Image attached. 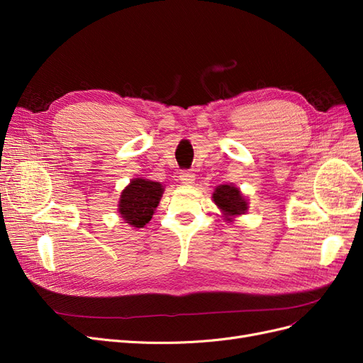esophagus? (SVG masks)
Returning <instances> with one entry per match:
<instances>
[{"label": "esophagus", "mask_w": 363, "mask_h": 363, "mask_svg": "<svg viewBox=\"0 0 363 363\" xmlns=\"http://www.w3.org/2000/svg\"><path fill=\"white\" fill-rule=\"evenodd\" d=\"M179 179L183 184H192L195 182V175L191 171H182Z\"/></svg>", "instance_id": "esophagus-1"}]
</instances>
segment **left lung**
<instances>
[{"instance_id": "obj_1", "label": "left lung", "mask_w": 363, "mask_h": 363, "mask_svg": "<svg viewBox=\"0 0 363 363\" xmlns=\"http://www.w3.org/2000/svg\"><path fill=\"white\" fill-rule=\"evenodd\" d=\"M213 201L219 208H221L225 216L242 215L248 208L242 194H240L235 186L230 184L218 186L216 191L213 192Z\"/></svg>"}]
</instances>
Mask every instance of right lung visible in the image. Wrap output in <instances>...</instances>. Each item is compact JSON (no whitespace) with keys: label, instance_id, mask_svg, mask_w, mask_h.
Returning <instances> with one entry per match:
<instances>
[{"label":"right lung","instance_id":"obj_1","mask_svg":"<svg viewBox=\"0 0 363 363\" xmlns=\"http://www.w3.org/2000/svg\"><path fill=\"white\" fill-rule=\"evenodd\" d=\"M163 194L162 184L145 179L131 180L123 191L119 200V213L130 225L144 227L155 213L160 196Z\"/></svg>","mask_w":363,"mask_h":363}]
</instances>
